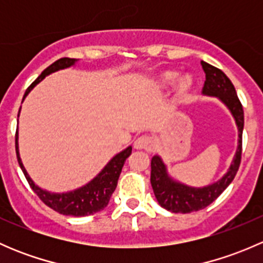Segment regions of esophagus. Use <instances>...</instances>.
<instances>
[{"mask_svg": "<svg viewBox=\"0 0 263 263\" xmlns=\"http://www.w3.org/2000/svg\"><path fill=\"white\" fill-rule=\"evenodd\" d=\"M135 147L136 148H144L146 151H151L154 148V139L148 135H142V136H139L136 140H135Z\"/></svg>", "mask_w": 263, "mask_h": 263, "instance_id": "34e87169", "label": "esophagus"}]
</instances>
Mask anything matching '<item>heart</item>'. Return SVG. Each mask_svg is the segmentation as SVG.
<instances>
[{"instance_id": "b5f03b06", "label": "heart", "mask_w": 263, "mask_h": 263, "mask_svg": "<svg viewBox=\"0 0 263 263\" xmlns=\"http://www.w3.org/2000/svg\"><path fill=\"white\" fill-rule=\"evenodd\" d=\"M177 79H178V73L177 72H173V71H171V72H165L163 76H161V85H164V86H168V85H172L176 82ZM191 85H192V80H191V78H188V76H185V78H183L181 81H179V92H185L188 89L191 87Z\"/></svg>"}]
</instances>
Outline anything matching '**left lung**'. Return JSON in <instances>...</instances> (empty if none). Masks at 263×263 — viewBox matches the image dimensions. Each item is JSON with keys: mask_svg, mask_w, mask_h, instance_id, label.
Here are the masks:
<instances>
[{"mask_svg": "<svg viewBox=\"0 0 263 263\" xmlns=\"http://www.w3.org/2000/svg\"><path fill=\"white\" fill-rule=\"evenodd\" d=\"M201 65L206 73L202 92L205 95H210V97H217L229 108L238 126V131H239L238 148L228 173L219 182L203 188L188 187V185L174 182L166 174L165 165L159 156H154L151 159V187H153L154 195H155L159 205L172 213L188 214L208 208L233 182L238 169H239L240 160H242V135L243 126H245V113H243L242 103L238 98L234 85L220 68L209 65L203 61L201 62Z\"/></svg>", "mask_w": 263, "mask_h": 263, "instance_id": "1", "label": "left lung"}]
</instances>
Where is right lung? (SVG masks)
<instances>
[{"label": "right lung", "mask_w": 263, "mask_h": 263, "mask_svg": "<svg viewBox=\"0 0 263 263\" xmlns=\"http://www.w3.org/2000/svg\"><path fill=\"white\" fill-rule=\"evenodd\" d=\"M76 62L75 58H67L63 57L53 62L52 65L48 66L41 75L38 76L35 81L26 89L24 98L30 92V90L35 86L38 82H41L49 73L54 72V71L62 70V68L70 67ZM24 100V99H23ZM15 146H16V156L18 165H20L21 171H23L24 176H25L26 181L31 190L35 192V195L41 198L42 202L46 203L50 209H53L57 213L62 215H70V216H87V215H92L98 211L103 210L107 208L109 203L110 196L115 192L117 183H118L119 174H121L123 164L126 159L131 155L132 147L128 146L126 150L122 153L117 154L115 158L105 165V168L92 179L91 182L87 183L84 187L79 188V190L72 191V192L67 193H49L47 191H43L35 185L30 177L26 173L25 168L23 166V163L20 160L17 150V131L15 135Z\"/></svg>", "instance_id": "add662e5"}]
</instances>
